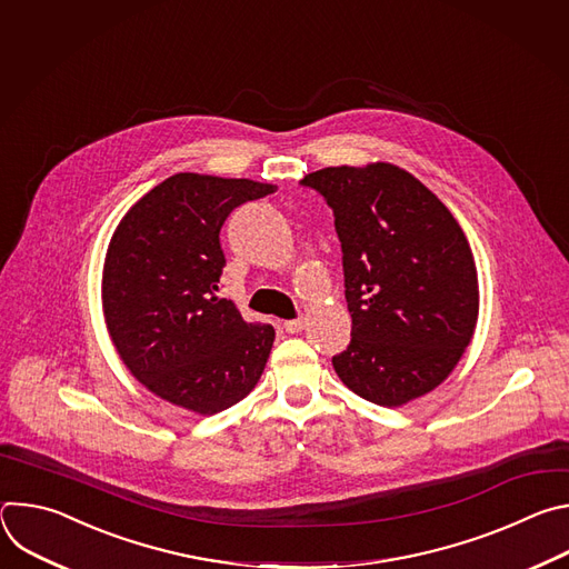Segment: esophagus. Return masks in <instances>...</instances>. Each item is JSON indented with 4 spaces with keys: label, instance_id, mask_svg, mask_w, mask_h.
Here are the masks:
<instances>
[{
    "label": "esophagus",
    "instance_id": "1",
    "mask_svg": "<svg viewBox=\"0 0 569 569\" xmlns=\"http://www.w3.org/2000/svg\"><path fill=\"white\" fill-rule=\"evenodd\" d=\"M303 327H306L303 317H297V319H288V321H283V329H286V333H299V331H303Z\"/></svg>",
    "mask_w": 569,
    "mask_h": 569
}]
</instances>
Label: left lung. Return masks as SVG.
<instances>
[{
	"mask_svg": "<svg viewBox=\"0 0 569 569\" xmlns=\"http://www.w3.org/2000/svg\"><path fill=\"white\" fill-rule=\"evenodd\" d=\"M336 216L351 342L333 356L342 382L382 408L448 378L470 345L477 270L446 204L391 164L329 167L301 180Z\"/></svg>",
	"mask_w": 569,
	"mask_h": 569,
	"instance_id": "obj_1",
	"label": "left lung"
}]
</instances>
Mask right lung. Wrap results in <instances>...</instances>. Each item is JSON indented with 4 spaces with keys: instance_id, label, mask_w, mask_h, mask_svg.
Here are the masks:
<instances>
[{
    "instance_id": "1",
    "label": "right lung",
    "mask_w": 569,
    "mask_h": 569,
    "mask_svg": "<svg viewBox=\"0 0 569 569\" xmlns=\"http://www.w3.org/2000/svg\"><path fill=\"white\" fill-rule=\"evenodd\" d=\"M277 187L178 173L119 222L103 268L112 342L152 393L198 415L246 398L268 362L274 329L218 297L227 216Z\"/></svg>"
}]
</instances>
